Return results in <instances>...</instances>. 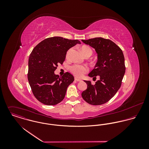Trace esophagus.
I'll use <instances>...</instances> for the list:
<instances>
[{
  "label": "esophagus",
  "instance_id": "esophagus-1",
  "mask_svg": "<svg viewBox=\"0 0 149 149\" xmlns=\"http://www.w3.org/2000/svg\"><path fill=\"white\" fill-rule=\"evenodd\" d=\"M74 80H75V81H81V79H77V78H76V77L74 78Z\"/></svg>",
  "mask_w": 149,
  "mask_h": 149
}]
</instances>
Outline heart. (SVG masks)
Instances as JSON below:
<instances>
[{"label": "heart", "mask_w": 149, "mask_h": 149, "mask_svg": "<svg viewBox=\"0 0 149 149\" xmlns=\"http://www.w3.org/2000/svg\"><path fill=\"white\" fill-rule=\"evenodd\" d=\"M81 51L84 56L86 55H89L90 56L92 54V49L87 46H83L81 47ZM70 50H69L67 53V56L69 54ZM71 72L76 76L78 77H81L83 76V74L88 71V68L84 65H74L70 67V69Z\"/></svg>", "instance_id": "heart-1"}]
</instances>
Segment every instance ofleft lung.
<instances>
[{
    "label": "left lung",
    "instance_id": "obj_1",
    "mask_svg": "<svg viewBox=\"0 0 149 149\" xmlns=\"http://www.w3.org/2000/svg\"><path fill=\"white\" fill-rule=\"evenodd\" d=\"M81 41L93 47L97 56V63L88 76L100 77L95 85L84 80L87 88L82 92V97L92 105L104 104L116 94L122 84L126 70L123 52L112 41L101 37Z\"/></svg>",
    "mask_w": 149,
    "mask_h": 149
}]
</instances>
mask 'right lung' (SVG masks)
Masks as SVG:
<instances>
[{"label":"right lung","instance_id":"1","mask_svg":"<svg viewBox=\"0 0 149 149\" xmlns=\"http://www.w3.org/2000/svg\"><path fill=\"white\" fill-rule=\"evenodd\" d=\"M77 43L81 44L77 40L54 37L43 40L33 50L29 58L27 77L34 96L41 103L53 106L64 99L74 77L69 72L60 76L54 71L65 61L67 51Z\"/></svg>","mask_w":149,"mask_h":149}]
</instances>
